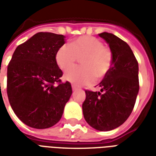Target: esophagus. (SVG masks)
<instances>
[{"instance_id": "34e87169", "label": "esophagus", "mask_w": 156, "mask_h": 156, "mask_svg": "<svg viewBox=\"0 0 156 156\" xmlns=\"http://www.w3.org/2000/svg\"><path fill=\"white\" fill-rule=\"evenodd\" d=\"M72 89H73V91H76L78 89V87H76L75 85H72Z\"/></svg>"}]
</instances>
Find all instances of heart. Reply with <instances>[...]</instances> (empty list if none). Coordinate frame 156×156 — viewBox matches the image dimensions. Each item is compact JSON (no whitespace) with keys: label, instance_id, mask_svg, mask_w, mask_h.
I'll return each mask as SVG.
<instances>
[{"label":"heart","instance_id":"obj_1","mask_svg":"<svg viewBox=\"0 0 156 156\" xmlns=\"http://www.w3.org/2000/svg\"><path fill=\"white\" fill-rule=\"evenodd\" d=\"M81 59V67L71 68L65 73L66 80L76 85H88L107 76L113 63L111 50L99 39L82 36L70 44H64L56 53L57 64L62 70H68Z\"/></svg>","mask_w":156,"mask_h":156}]
</instances>
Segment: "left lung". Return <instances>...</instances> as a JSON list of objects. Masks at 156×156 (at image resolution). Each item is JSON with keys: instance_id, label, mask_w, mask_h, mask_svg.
I'll return each mask as SVG.
<instances>
[{"instance_id": "1", "label": "left lung", "mask_w": 156, "mask_h": 156, "mask_svg": "<svg viewBox=\"0 0 156 156\" xmlns=\"http://www.w3.org/2000/svg\"><path fill=\"white\" fill-rule=\"evenodd\" d=\"M113 55V63L100 82V92L86 90L83 104L85 120L91 127L109 131L126 121L135 105L139 83V66L129 46L112 33L102 32Z\"/></svg>"}]
</instances>
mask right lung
Returning <instances> with one entry per match:
<instances>
[{"label": "right lung", "instance_id": "obj_1", "mask_svg": "<svg viewBox=\"0 0 156 156\" xmlns=\"http://www.w3.org/2000/svg\"><path fill=\"white\" fill-rule=\"evenodd\" d=\"M65 37L38 32L16 48L7 67L6 92L19 119L30 127L47 129L61 119L72 95L69 82L56 62Z\"/></svg>", "mask_w": 156, "mask_h": 156}]
</instances>
